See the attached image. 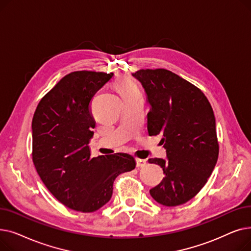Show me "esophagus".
I'll list each match as a JSON object with an SVG mask.
<instances>
[{
    "label": "esophagus",
    "mask_w": 251,
    "mask_h": 251,
    "mask_svg": "<svg viewBox=\"0 0 251 251\" xmlns=\"http://www.w3.org/2000/svg\"><path fill=\"white\" fill-rule=\"evenodd\" d=\"M147 164H148L147 160H137V161H136L137 167H140V168H142V167H144V166H147Z\"/></svg>",
    "instance_id": "1"
}]
</instances>
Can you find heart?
<instances>
[{
  "instance_id": "obj_1",
  "label": "heart",
  "mask_w": 251,
  "mask_h": 251,
  "mask_svg": "<svg viewBox=\"0 0 251 251\" xmlns=\"http://www.w3.org/2000/svg\"><path fill=\"white\" fill-rule=\"evenodd\" d=\"M115 85L122 97L129 96V95L135 94V92H138V89H137L135 83L129 78L120 79V80H118L116 82Z\"/></svg>"
}]
</instances>
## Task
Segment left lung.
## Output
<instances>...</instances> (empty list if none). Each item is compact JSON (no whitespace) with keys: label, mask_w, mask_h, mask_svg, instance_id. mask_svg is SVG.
I'll return each instance as SVG.
<instances>
[{"label":"left lung","mask_w":251,"mask_h":251,"mask_svg":"<svg viewBox=\"0 0 251 251\" xmlns=\"http://www.w3.org/2000/svg\"><path fill=\"white\" fill-rule=\"evenodd\" d=\"M132 75L151 104L149 134L163 135L161 142L167 152V160H149L161 166L165 174L150 193L166 206L185 203L204 186L218 161L212 105L200 88L169 70L142 69Z\"/></svg>","instance_id":"left-lung-1"}]
</instances>
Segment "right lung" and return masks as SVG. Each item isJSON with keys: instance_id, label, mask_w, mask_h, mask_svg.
<instances>
[{"instance_id": "add662e5", "label": "right lung", "mask_w": 251, "mask_h": 251, "mask_svg": "<svg viewBox=\"0 0 251 251\" xmlns=\"http://www.w3.org/2000/svg\"><path fill=\"white\" fill-rule=\"evenodd\" d=\"M113 75L95 71L66 75L41 100L33 115L36 172L61 203L77 212L92 213L104 205L115 179L136 166L128 153L90 157L88 143L96 127L90 100Z\"/></svg>"}]
</instances>
